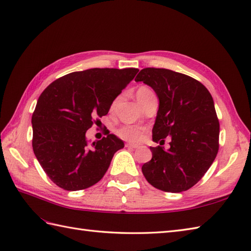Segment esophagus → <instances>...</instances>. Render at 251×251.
<instances>
[{"mask_svg":"<svg viewBox=\"0 0 251 251\" xmlns=\"http://www.w3.org/2000/svg\"><path fill=\"white\" fill-rule=\"evenodd\" d=\"M125 147H126V148H128V149H137V148H139V145H138V144L127 143V144H125Z\"/></svg>","mask_w":251,"mask_h":251,"instance_id":"esophagus-1","label":"esophagus"}]
</instances>
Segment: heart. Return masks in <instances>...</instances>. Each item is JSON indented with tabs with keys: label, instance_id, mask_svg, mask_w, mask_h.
<instances>
[{
	"label": "heart",
	"instance_id": "heart-1",
	"mask_svg": "<svg viewBox=\"0 0 251 251\" xmlns=\"http://www.w3.org/2000/svg\"><path fill=\"white\" fill-rule=\"evenodd\" d=\"M155 97L154 92L148 86H139L136 91V98L138 102L143 107L151 98ZM119 98H115L111 103V110L114 109ZM116 135L125 141L139 142L143 138V129L141 127L135 125H123L116 129Z\"/></svg>",
	"mask_w": 251,
	"mask_h": 251
}]
</instances>
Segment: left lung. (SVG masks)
I'll use <instances>...</instances> for the list:
<instances>
[{
  "instance_id": "left-lung-1",
  "label": "left lung",
  "mask_w": 251,
  "mask_h": 251,
  "mask_svg": "<svg viewBox=\"0 0 251 251\" xmlns=\"http://www.w3.org/2000/svg\"><path fill=\"white\" fill-rule=\"evenodd\" d=\"M155 91L159 108L153 127V141L172 138L171 149L150 148L152 159L142 173L155 188L182 192L196 185L216 158L219 121L214 100L199 81L165 68H144L135 79Z\"/></svg>"
}]
</instances>
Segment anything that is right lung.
<instances>
[{
	"label": "right lung",
	"mask_w": 251,
	"mask_h": 251,
	"mask_svg": "<svg viewBox=\"0 0 251 251\" xmlns=\"http://www.w3.org/2000/svg\"><path fill=\"white\" fill-rule=\"evenodd\" d=\"M137 68H91L56 79L40 94L32 115L33 151L47 176L59 187L89 188L107 172L124 142L109 133L87 144L85 132L108 114L114 99Z\"/></svg>",
	"instance_id": "1"
}]
</instances>
